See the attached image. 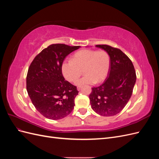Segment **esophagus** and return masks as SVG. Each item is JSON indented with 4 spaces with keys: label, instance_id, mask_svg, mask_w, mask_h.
<instances>
[{
    "label": "esophagus",
    "instance_id": "34e87169",
    "mask_svg": "<svg viewBox=\"0 0 159 159\" xmlns=\"http://www.w3.org/2000/svg\"><path fill=\"white\" fill-rule=\"evenodd\" d=\"M81 88H82V87H81V86H78V88H77V89H78V91H80L81 89Z\"/></svg>",
    "mask_w": 159,
    "mask_h": 159
}]
</instances>
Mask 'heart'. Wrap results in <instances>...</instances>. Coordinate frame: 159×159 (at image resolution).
I'll list each match as a JSON object with an SVG mask.
<instances>
[{
	"mask_svg": "<svg viewBox=\"0 0 159 159\" xmlns=\"http://www.w3.org/2000/svg\"><path fill=\"white\" fill-rule=\"evenodd\" d=\"M111 59L105 50H82L76 52L72 60H65L61 64V72L65 79L74 82L83 70L85 75L75 81L76 85L99 84L107 78Z\"/></svg>",
	"mask_w": 159,
	"mask_h": 159,
	"instance_id": "1",
	"label": "heart"
}]
</instances>
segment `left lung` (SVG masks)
Segmentation results:
<instances>
[{
    "mask_svg": "<svg viewBox=\"0 0 159 159\" xmlns=\"http://www.w3.org/2000/svg\"><path fill=\"white\" fill-rule=\"evenodd\" d=\"M106 51L111 59L107 78L99 87L93 88L89 98L92 109L105 117L121 112L128 103L136 82V72L131 60L118 48L96 45Z\"/></svg>",
    "mask_w": 159,
    "mask_h": 159,
    "instance_id": "8db88e82",
    "label": "left lung"
}]
</instances>
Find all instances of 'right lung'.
I'll return each mask as SVG.
<instances>
[{
  "instance_id": "add662e5",
  "label": "right lung",
  "mask_w": 159,
  "mask_h": 159,
  "mask_svg": "<svg viewBox=\"0 0 159 159\" xmlns=\"http://www.w3.org/2000/svg\"><path fill=\"white\" fill-rule=\"evenodd\" d=\"M80 46L50 45L33 60L26 76V89L34 106L45 117L57 120L73 110L78 94L76 86L65 80L61 64L65 57Z\"/></svg>"
}]
</instances>
